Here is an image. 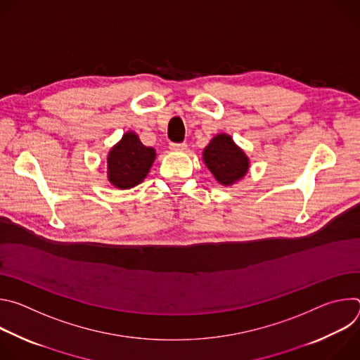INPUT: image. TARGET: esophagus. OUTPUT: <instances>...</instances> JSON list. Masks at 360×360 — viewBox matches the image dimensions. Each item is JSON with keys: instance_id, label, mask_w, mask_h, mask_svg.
<instances>
[{"instance_id": "1", "label": "esophagus", "mask_w": 360, "mask_h": 360, "mask_svg": "<svg viewBox=\"0 0 360 360\" xmlns=\"http://www.w3.org/2000/svg\"><path fill=\"white\" fill-rule=\"evenodd\" d=\"M172 150H185L188 148V145L185 142H179V143H171L169 146Z\"/></svg>"}]
</instances>
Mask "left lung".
Here are the masks:
<instances>
[{
    "label": "left lung",
    "instance_id": "8db88e82",
    "mask_svg": "<svg viewBox=\"0 0 360 360\" xmlns=\"http://www.w3.org/2000/svg\"><path fill=\"white\" fill-rule=\"evenodd\" d=\"M203 162L225 186L242 179L249 169V158L226 134H218L203 149Z\"/></svg>",
    "mask_w": 360,
    "mask_h": 360
}]
</instances>
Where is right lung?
Returning <instances> with one entry per match:
<instances>
[{"label":"right lung","instance_id":"1","mask_svg":"<svg viewBox=\"0 0 360 360\" xmlns=\"http://www.w3.org/2000/svg\"><path fill=\"white\" fill-rule=\"evenodd\" d=\"M155 157V149L145 146L135 132L124 134L108 153V181L120 189L136 186L148 175Z\"/></svg>","mask_w":360,"mask_h":360}]
</instances>
